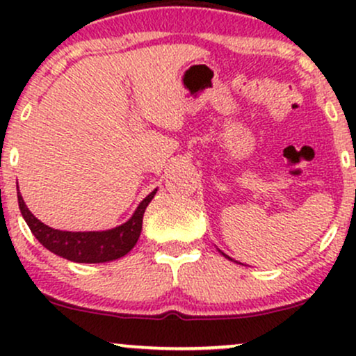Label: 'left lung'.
Returning <instances> with one entry per match:
<instances>
[{
    "label": "left lung",
    "instance_id": "left-lung-1",
    "mask_svg": "<svg viewBox=\"0 0 356 356\" xmlns=\"http://www.w3.org/2000/svg\"><path fill=\"white\" fill-rule=\"evenodd\" d=\"M219 252H220V254H222L224 257H227V259H231V257H229V256H227V254H224V252H222V251H220V249H219ZM231 261H232V259H231Z\"/></svg>",
    "mask_w": 356,
    "mask_h": 356
}]
</instances>
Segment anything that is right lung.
I'll list each match as a JSON object with an SVG mask.
<instances>
[{"label": "right lung", "mask_w": 356, "mask_h": 356, "mask_svg": "<svg viewBox=\"0 0 356 356\" xmlns=\"http://www.w3.org/2000/svg\"><path fill=\"white\" fill-rule=\"evenodd\" d=\"M18 204L22 211L23 219L26 220L28 227L33 232V236L43 244L53 254L65 257V259L73 261V263H107V261H115L118 257L125 256L137 244L138 236L142 232V219L144 212L152 201L155 192L154 189L149 195L137 206L134 211L132 218L125 220L120 226L112 227L107 231H60L47 226L40 219L31 214L30 209L24 204L22 194H19L18 186Z\"/></svg>", "instance_id": "add662e5"}]
</instances>
